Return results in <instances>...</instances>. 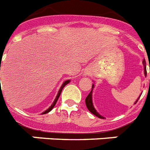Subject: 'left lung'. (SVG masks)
Segmentation results:
<instances>
[{
	"mask_svg": "<svg viewBox=\"0 0 150 150\" xmlns=\"http://www.w3.org/2000/svg\"><path fill=\"white\" fill-rule=\"evenodd\" d=\"M143 66H144V74L145 75H146V74H147V72H146V61H145V59L143 60ZM94 83H93V85H92V90H91V91L90 92V94L87 95V97L86 98V99H85V103H86V105H87V109L89 110L91 112L93 115H94L95 116H97V117H98L99 118H105L103 116H101L100 115V114L98 113V111H96L95 108H94V105H93V102H92V91H93V89H94ZM140 98V96L139 97V98H138L137 100H136V101L135 102V104H136V102L138 101V100Z\"/></svg>",
	"mask_w": 150,
	"mask_h": 150,
	"instance_id": "left-lung-1",
	"label": "left lung"
}]
</instances>
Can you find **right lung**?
<instances>
[{
    "mask_svg": "<svg viewBox=\"0 0 150 150\" xmlns=\"http://www.w3.org/2000/svg\"><path fill=\"white\" fill-rule=\"evenodd\" d=\"M69 81H69V80H67V81H66L65 82L63 83V84H62V86H61V87H60V89H59V92H58V94L56 95V99H55V100H54V101H53V103H52V105H51V106H50V107L49 108H48L47 110H46V111H44V112H42V114H46V113H48V112H50V111H51V110H52V109L53 108H54V106H55V105H56V102H57V100H58L59 98V96H60L61 92H62V90L63 89V87H65L66 85L69 83Z\"/></svg>",
    "mask_w": 150,
    "mask_h": 150,
    "instance_id": "add662e5",
    "label": "right lung"
}]
</instances>
